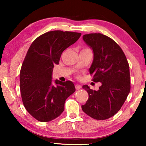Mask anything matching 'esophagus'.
Instances as JSON below:
<instances>
[{
	"mask_svg": "<svg viewBox=\"0 0 146 146\" xmlns=\"http://www.w3.org/2000/svg\"><path fill=\"white\" fill-rule=\"evenodd\" d=\"M81 85H80V84H76L75 85V88H76V90H80L81 88Z\"/></svg>",
	"mask_w": 146,
	"mask_h": 146,
	"instance_id": "34e87169",
	"label": "esophagus"
}]
</instances>
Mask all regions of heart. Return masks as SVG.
Masks as SVG:
<instances>
[{
	"label": "heart",
	"instance_id": "b5f03b06",
	"mask_svg": "<svg viewBox=\"0 0 146 146\" xmlns=\"http://www.w3.org/2000/svg\"><path fill=\"white\" fill-rule=\"evenodd\" d=\"M86 49H87V48H86Z\"/></svg>",
	"mask_w": 146,
	"mask_h": 146
}]
</instances>
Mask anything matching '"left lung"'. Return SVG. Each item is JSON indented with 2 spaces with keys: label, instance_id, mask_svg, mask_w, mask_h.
<instances>
[{
  "label": "left lung",
  "instance_id": "1",
  "mask_svg": "<svg viewBox=\"0 0 146 146\" xmlns=\"http://www.w3.org/2000/svg\"><path fill=\"white\" fill-rule=\"evenodd\" d=\"M92 49L94 60L89 71L92 81L101 82L98 90L88 85L82 88L88 100L82 106L83 111L95 119L104 120L114 115L125 102L130 91V75L127 58L114 40L100 33L83 36Z\"/></svg>",
  "mask_w": 146,
  "mask_h": 146
}]
</instances>
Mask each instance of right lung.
Masks as SVG:
<instances>
[{"instance_id":"obj_1","label":"right lung","mask_w":146,"mask_h":146,"mask_svg":"<svg viewBox=\"0 0 146 146\" xmlns=\"http://www.w3.org/2000/svg\"><path fill=\"white\" fill-rule=\"evenodd\" d=\"M80 36L75 32L50 31L30 46L20 72V88L24 106L37 120L47 122L58 117L66 100L75 92L72 82L56 80L53 84L52 74L63 51Z\"/></svg>"}]
</instances>
